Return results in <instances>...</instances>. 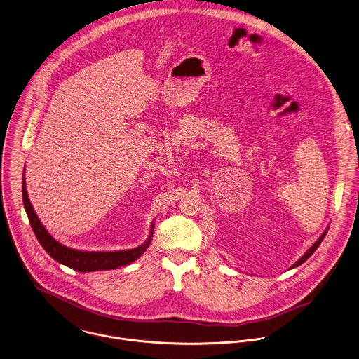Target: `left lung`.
<instances>
[{"label":"left lung","instance_id":"left-lung-1","mask_svg":"<svg viewBox=\"0 0 359 359\" xmlns=\"http://www.w3.org/2000/svg\"><path fill=\"white\" fill-rule=\"evenodd\" d=\"M326 233H327V230H326V231H325V233L318 238V241H315V244H313V245H312V247H311V248H309V250H308V251H306V252H305V254H304V255H302V257H301V258H299V259H298V261L291 266V268H295V266L301 265L302 262H305V261H306V259H308V258L315 252V250L319 247V244L322 243V240H323V237L326 236Z\"/></svg>","mask_w":359,"mask_h":359}]
</instances>
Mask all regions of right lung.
<instances>
[{"label": "right lung", "instance_id": "right-lung-1", "mask_svg": "<svg viewBox=\"0 0 359 359\" xmlns=\"http://www.w3.org/2000/svg\"><path fill=\"white\" fill-rule=\"evenodd\" d=\"M22 196H23V205L26 210V214L29 217L30 226L39 240V243L43 245V248L48 252L51 258H54L57 262L72 268L77 272H95V271H108V269H116L125 265L132 264L133 261L139 259L144 254V251L148 248L152 240V230L154 223L151 226V233L148 240L137 248L126 250V251H107V252H87V251H79L72 250L69 247L62 245L58 243L43 226L39 216L36 215L27 191H26V183H25V175L22 179Z\"/></svg>", "mask_w": 359, "mask_h": 359}]
</instances>
